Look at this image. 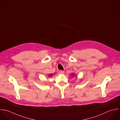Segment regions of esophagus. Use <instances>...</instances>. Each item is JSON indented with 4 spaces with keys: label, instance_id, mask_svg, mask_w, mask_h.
Listing matches in <instances>:
<instances>
[{
    "label": "esophagus",
    "instance_id": "obj_1",
    "mask_svg": "<svg viewBox=\"0 0 120 120\" xmlns=\"http://www.w3.org/2000/svg\"><path fill=\"white\" fill-rule=\"evenodd\" d=\"M59 73L60 74H64V71H59Z\"/></svg>",
    "mask_w": 120,
    "mask_h": 120
}]
</instances>
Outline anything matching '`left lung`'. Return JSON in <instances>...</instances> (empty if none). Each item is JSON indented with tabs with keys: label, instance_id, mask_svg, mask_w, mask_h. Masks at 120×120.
<instances>
[{
	"label": "left lung",
	"instance_id": "obj_1",
	"mask_svg": "<svg viewBox=\"0 0 120 120\" xmlns=\"http://www.w3.org/2000/svg\"><path fill=\"white\" fill-rule=\"evenodd\" d=\"M74 74H72V76H74Z\"/></svg>",
	"mask_w": 120,
	"mask_h": 120
}]
</instances>
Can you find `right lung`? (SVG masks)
<instances>
[{
  "label": "right lung",
  "mask_w": 120,
  "mask_h": 120,
  "mask_svg": "<svg viewBox=\"0 0 120 120\" xmlns=\"http://www.w3.org/2000/svg\"><path fill=\"white\" fill-rule=\"evenodd\" d=\"M53 75V74H49V76L50 77H51V76H52Z\"/></svg>",
  "instance_id": "add662e5"
}]
</instances>
